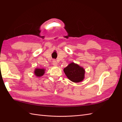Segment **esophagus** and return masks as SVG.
Instances as JSON below:
<instances>
[{
	"instance_id": "34e87169",
	"label": "esophagus",
	"mask_w": 122,
	"mask_h": 122,
	"mask_svg": "<svg viewBox=\"0 0 122 122\" xmlns=\"http://www.w3.org/2000/svg\"><path fill=\"white\" fill-rule=\"evenodd\" d=\"M52 64L54 66H57V62L55 60H53V61H52Z\"/></svg>"
}]
</instances>
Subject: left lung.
I'll list each match as a JSON object with an SVG mask.
<instances>
[{"label":"left lung","mask_w":122,"mask_h":122,"mask_svg":"<svg viewBox=\"0 0 122 122\" xmlns=\"http://www.w3.org/2000/svg\"><path fill=\"white\" fill-rule=\"evenodd\" d=\"M64 71L68 78L74 82H79L84 78V69L74 62H72L64 68Z\"/></svg>","instance_id":"left-lung-1"}]
</instances>
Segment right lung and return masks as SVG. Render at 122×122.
<instances>
[{
  "label": "right lung",
  "mask_w": 122,
  "mask_h": 122,
  "mask_svg": "<svg viewBox=\"0 0 122 122\" xmlns=\"http://www.w3.org/2000/svg\"><path fill=\"white\" fill-rule=\"evenodd\" d=\"M45 70L43 69H36L35 71V74L38 77H41L45 73Z\"/></svg>",
  "instance_id": "add662e5"
}]
</instances>
